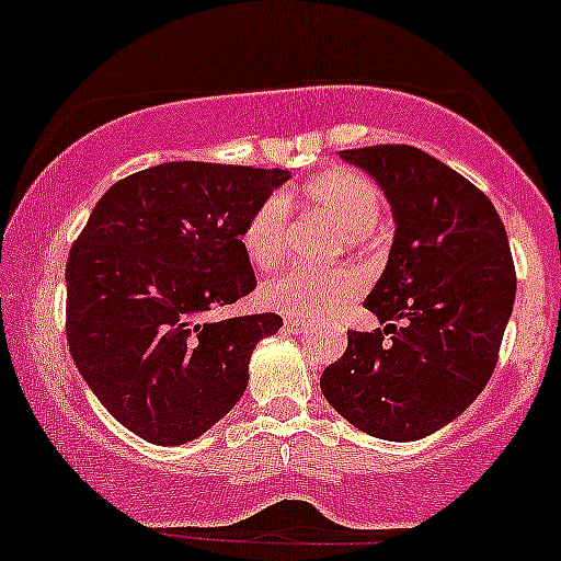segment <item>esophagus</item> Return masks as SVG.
Wrapping results in <instances>:
<instances>
[{"label": "esophagus", "instance_id": "1", "mask_svg": "<svg viewBox=\"0 0 561 561\" xmlns=\"http://www.w3.org/2000/svg\"><path fill=\"white\" fill-rule=\"evenodd\" d=\"M285 327H287V330H293V332H308L306 321L295 319V317H287V319H285Z\"/></svg>", "mask_w": 561, "mask_h": 561}]
</instances>
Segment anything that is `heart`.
I'll return each mask as SVG.
<instances>
[{
	"label": "heart",
	"instance_id": "1",
	"mask_svg": "<svg viewBox=\"0 0 561 561\" xmlns=\"http://www.w3.org/2000/svg\"><path fill=\"white\" fill-rule=\"evenodd\" d=\"M302 195L313 208L332 218L351 242H362L382 216V192L371 179L356 171L334 169L302 186ZM289 242V205L285 197H266L244 221L240 244L244 259L255 268L279 266ZM364 276L351 266L287 268L261 287V302L276 313L295 319H321L340 311L362 295Z\"/></svg>",
	"mask_w": 561,
	"mask_h": 561
}]
</instances>
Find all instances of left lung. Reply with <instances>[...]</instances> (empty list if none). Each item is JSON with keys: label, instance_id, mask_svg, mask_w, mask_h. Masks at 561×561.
<instances>
[{"label": "left lung", "instance_id": "8db88e82", "mask_svg": "<svg viewBox=\"0 0 561 561\" xmlns=\"http://www.w3.org/2000/svg\"><path fill=\"white\" fill-rule=\"evenodd\" d=\"M340 156L382 186L396 237L364 300L385 330L347 332L321 392L366 435L422 440L480 396L499 362L517 293L506 229L478 186L416 147Z\"/></svg>", "mask_w": 561, "mask_h": 561}]
</instances>
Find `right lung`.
I'll list each match as a JSON object with an SVG mask.
<instances>
[{"label": "right lung", "mask_w": 561, "mask_h": 561, "mask_svg": "<svg viewBox=\"0 0 561 561\" xmlns=\"http://www.w3.org/2000/svg\"><path fill=\"white\" fill-rule=\"evenodd\" d=\"M289 179L282 169L160 163L115 182L66 266V330L100 403L156 446H184L248 388L253 347L279 313L210 321L255 289L240 234Z\"/></svg>", "instance_id": "add662e5"}]
</instances>
